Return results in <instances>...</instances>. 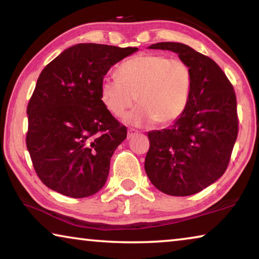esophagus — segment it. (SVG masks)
<instances>
[{
    "instance_id": "34e87169",
    "label": "esophagus",
    "mask_w": 259,
    "mask_h": 259,
    "mask_svg": "<svg viewBox=\"0 0 259 259\" xmlns=\"http://www.w3.org/2000/svg\"><path fill=\"white\" fill-rule=\"evenodd\" d=\"M138 134V131L137 130H135V129H129L128 130V138H131L133 137V136H135V135H137Z\"/></svg>"
}]
</instances>
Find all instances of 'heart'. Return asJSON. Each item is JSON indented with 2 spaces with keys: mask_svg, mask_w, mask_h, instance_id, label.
<instances>
[{
  "mask_svg": "<svg viewBox=\"0 0 259 259\" xmlns=\"http://www.w3.org/2000/svg\"><path fill=\"white\" fill-rule=\"evenodd\" d=\"M191 69L181 59L142 54L125 60L117 76L100 82V99L113 115L120 116L136 102L140 106L126 113L124 122L147 125L156 121L168 125L183 115L190 99Z\"/></svg>",
  "mask_w": 259,
  "mask_h": 259,
  "instance_id": "obj_1",
  "label": "heart"
}]
</instances>
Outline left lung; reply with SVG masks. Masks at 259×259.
Wrapping results in <instances>:
<instances>
[{
  "label": "left lung",
  "mask_w": 259,
  "mask_h": 259,
  "mask_svg": "<svg viewBox=\"0 0 259 259\" xmlns=\"http://www.w3.org/2000/svg\"><path fill=\"white\" fill-rule=\"evenodd\" d=\"M148 49L177 54L191 69L190 99L168 129L147 134L145 171L157 190L172 196L195 194L223 176L238 137L236 97L221 67L209 57L177 42Z\"/></svg>",
  "instance_id": "1"
}]
</instances>
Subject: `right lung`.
Masks as SVG:
<instances>
[{
  "label": "right lung",
  "instance_id": "right-lung-1",
  "mask_svg": "<svg viewBox=\"0 0 259 259\" xmlns=\"http://www.w3.org/2000/svg\"><path fill=\"white\" fill-rule=\"evenodd\" d=\"M138 48L80 43L47 65L27 106L26 145L46 186L80 199L103 188L109 162L126 138L100 99V82Z\"/></svg>",
  "mask_w": 259,
  "mask_h": 259
}]
</instances>
